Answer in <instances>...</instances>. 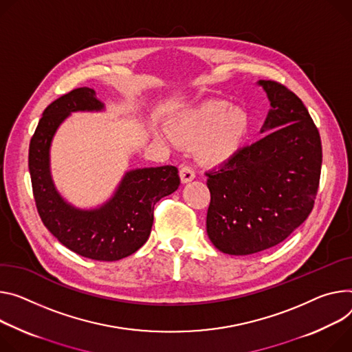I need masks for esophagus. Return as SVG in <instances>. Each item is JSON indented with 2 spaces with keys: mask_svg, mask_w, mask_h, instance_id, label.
<instances>
[{
  "mask_svg": "<svg viewBox=\"0 0 352 352\" xmlns=\"http://www.w3.org/2000/svg\"><path fill=\"white\" fill-rule=\"evenodd\" d=\"M179 178H181L182 184L190 182V181L195 178V171L190 168L189 166H181V168H179Z\"/></svg>",
  "mask_w": 352,
  "mask_h": 352,
  "instance_id": "obj_1",
  "label": "esophagus"
}]
</instances>
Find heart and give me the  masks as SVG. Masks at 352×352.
<instances>
[{
	"mask_svg": "<svg viewBox=\"0 0 352 352\" xmlns=\"http://www.w3.org/2000/svg\"><path fill=\"white\" fill-rule=\"evenodd\" d=\"M250 129V116L228 101L212 100L182 112L168 126L162 139L181 146H195L205 164H221L241 147Z\"/></svg>",
	"mask_w": 352,
	"mask_h": 352,
	"instance_id": "obj_1",
	"label": "heart"
}]
</instances>
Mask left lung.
I'll return each mask as SVG.
<instances>
[{
  "label": "left lung",
  "mask_w": 352,
  "mask_h": 352,
  "mask_svg": "<svg viewBox=\"0 0 352 352\" xmlns=\"http://www.w3.org/2000/svg\"><path fill=\"white\" fill-rule=\"evenodd\" d=\"M272 109L258 142L205 173L210 192L206 232L230 255L283 241L310 214L322 171V140L302 100L283 84L260 80Z\"/></svg>",
  "instance_id": "obj_1"
}]
</instances>
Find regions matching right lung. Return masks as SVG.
I'll list each match as a JSON object with an SVG mask.
<instances>
[{"mask_svg": "<svg viewBox=\"0 0 352 352\" xmlns=\"http://www.w3.org/2000/svg\"><path fill=\"white\" fill-rule=\"evenodd\" d=\"M104 105L88 87L76 88L43 112L29 144V173L38 213L47 230L69 250L97 261H118L136 252L148 239L154 205L179 186L174 166L126 173L112 199L94 210L63 201L49 170V148L58 124L70 112L101 111Z\"/></svg>", "mask_w": 352, "mask_h": 352, "instance_id": "right-lung-1", "label": "right lung"}]
</instances>
